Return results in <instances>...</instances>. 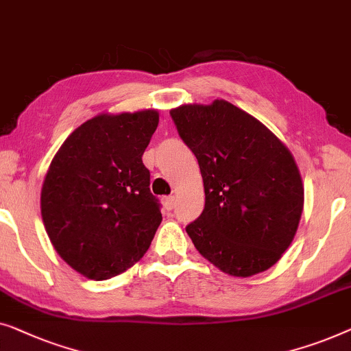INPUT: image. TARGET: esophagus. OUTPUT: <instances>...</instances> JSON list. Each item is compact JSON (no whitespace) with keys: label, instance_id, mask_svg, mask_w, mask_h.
Masks as SVG:
<instances>
[{"label":"esophagus","instance_id":"esophagus-1","mask_svg":"<svg viewBox=\"0 0 351 351\" xmlns=\"http://www.w3.org/2000/svg\"><path fill=\"white\" fill-rule=\"evenodd\" d=\"M162 204H164V206L167 210H171L175 206V204H176V199H175V195H169V197H164V199H162Z\"/></svg>","mask_w":351,"mask_h":351}]
</instances>
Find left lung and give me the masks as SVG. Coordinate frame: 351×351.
<instances>
[{
  "label": "left lung",
  "instance_id": "obj_1",
  "mask_svg": "<svg viewBox=\"0 0 351 351\" xmlns=\"http://www.w3.org/2000/svg\"><path fill=\"white\" fill-rule=\"evenodd\" d=\"M199 160L205 208L186 227L197 251L224 274L265 272L298 232L304 184L288 146L226 100L170 111Z\"/></svg>",
  "mask_w": 351,
  "mask_h": 351
}]
</instances>
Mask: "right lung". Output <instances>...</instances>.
I'll return each mask as SVG.
<instances>
[{
	"label": "right lung",
	"instance_id": "add662e5",
	"mask_svg": "<svg viewBox=\"0 0 351 351\" xmlns=\"http://www.w3.org/2000/svg\"><path fill=\"white\" fill-rule=\"evenodd\" d=\"M157 110L101 112L79 125L53 156L41 216L58 256L90 280L124 274L149 248L162 221L143 152Z\"/></svg>",
	"mask_w": 351,
	"mask_h": 351
}]
</instances>
